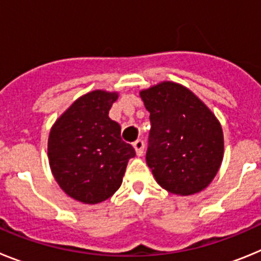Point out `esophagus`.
Segmentation results:
<instances>
[{
	"label": "esophagus",
	"instance_id": "esophagus-1",
	"mask_svg": "<svg viewBox=\"0 0 261 261\" xmlns=\"http://www.w3.org/2000/svg\"><path fill=\"white\" fill-rule=\"evenodd\" d=\"M133 147H135L136 154L138 156H141L144 154V149H145V142L142 140H137V141L133 142Z\"/></svg>",
	"mask_w": 261,
	"mask_h": 261
}]
</instances>
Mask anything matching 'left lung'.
Masks as SVG:
<instances>
[{"instance_id":"1","label":"left lung","mask_w":261,"mask_h":261,"mask_svg":"<svg viewBox=\"0 0 261 261\" xmlns=\"http://www.w3.org/2000/svg\"><path fill=\"white\" fill-rule=\"evenodd\" d=\"M140 96L150 112L146 163L156 183L174 195L211 184L223 158V133L214 114L187 87L161 82Z\"/></svg>"}]
</instances>
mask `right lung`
I'll list each match as a JSON object with an SVG mask.
<instances>
[{
  "label": "right lung",
  "instance_id": "add662e5",
  "mask_svg": "<svg viewBox=\"0 0 261 261\" xmlns=\"http://www.w3.org/2000/svg\"><path fill=\"white\" fill-rule=\"evenodd\" d=\"M117 93L95 90L78 98L56 120L48 138V158L61 190L85 204L110 199L123 183L136 151L121 140L108 116Z\"/></svg>",
  "mask_w": 261,
  "mask_h": 261
}]
</instances>
